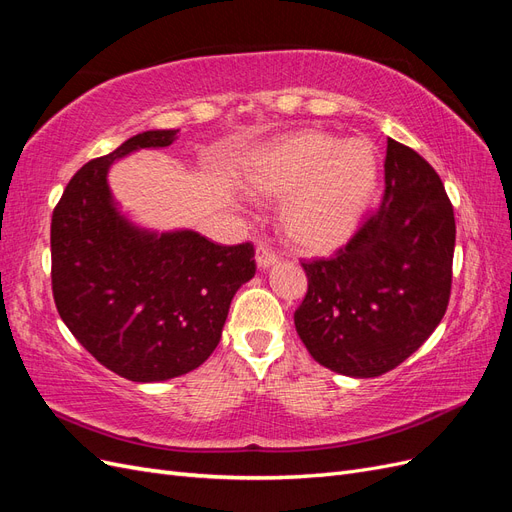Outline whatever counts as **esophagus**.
<instances>
[{
  "instance_id": "1",
  "label": "esophagus",
  "mask_w": 512,
  "mask_h": 512,
  "mask_svg": "<svg viewBox=\"0 0 512 512\" xmlns=\"http://www.w3.org/2000/svg\"><path fill=\"white\" fill-rule=\"evenodd\" d=\"M277 262V254L273 252V250H269L267 245H258V250H256V265H258V269H269V267H273Z\"/></svg>"
}]
</instances>
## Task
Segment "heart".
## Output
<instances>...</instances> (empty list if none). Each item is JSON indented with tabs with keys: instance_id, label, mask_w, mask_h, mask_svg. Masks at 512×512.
<instances>
[{
	"instance_id": "1",
	"label": "heart",
	"mask_w": 512,
	"mask_h": 512,
	"mask_svg": "<svg viewBox=\"0 0 512 512\" xmlns=\"http://www.w3.org/2000/svg\"><path fill=\"white\" fill-rule=\"evenodd\" d=\"M241 179L258 196H286L282 224L288 239L322 254L344 245L359 228L378 188V151L365 138L339 141L322 130H299L256 149Z\"/></svg>"
}]
</instances>
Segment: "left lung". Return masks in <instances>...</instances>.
Masks as SVG:
<instances>
[{
  "label": "left lung",
  "mask_w": 512,
  "mask_h": 512,
  "mask_svg": "<svg viewBox=\"0 0 512 512\" xmlns=\"http://www.w3.org/2000/svg\"><path fill=\"white\" fill-rule=\"evenodd\" d=\"M386 190L346 247L303 262L307 294L294 327L314 361L376 378L404 363L440 324L451 297L455 215L440 177L389 138Z\"/></svg>",
  "instance_id": "obj_1"
}]
</instances>
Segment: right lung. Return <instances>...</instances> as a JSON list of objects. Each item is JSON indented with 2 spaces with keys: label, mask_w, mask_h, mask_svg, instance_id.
<instances>
[{
  "label": "right lung",
  "mask_w": 512,
  "mask_h": 512,
  "mask_svg": "<svg viewBox=\"0 0 512 512\" xmlns=\"http://www.w3.org/2000/svg\"><path fill=\"white\" fill-rule=\"evenodd\" d=\"M179 130H147L87 162L51 222V280L61 320L106 369L164 382L203 365L220 344L237 290L256 273L254 247L215 245L190 228L151 230L121 213L108 170Z\"/></svg>",
  "instance_id": "obj_1"
}]
</instances>
